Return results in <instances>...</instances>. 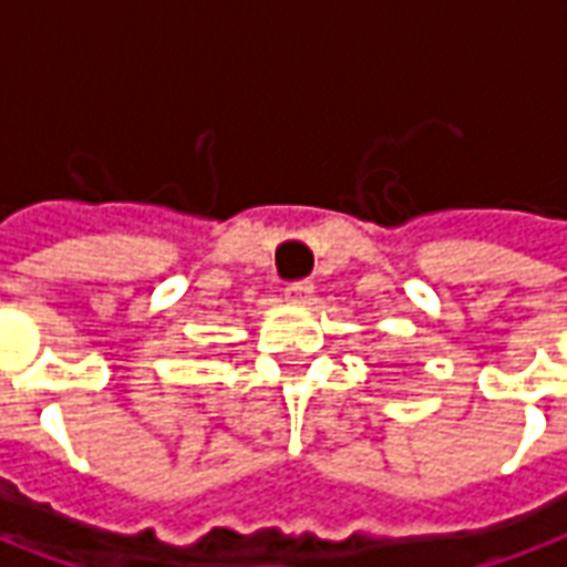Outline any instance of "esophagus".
Segmentation results:
<instances>
[{
  "mask_svg": "<svg viewBox=\"0 0 567 567\" xmlns=\"http://www.w3.org/2000/svg\"><path fill=\"white\" fill-rule=\"evenodd\" d=\"M312 285L309 282H295V285H288L285 288V300L288 303H295V307H307V303H312Z\"/></svg>",
  "mask_w": 567,
  "mask_h": 567,
  "instance_id": "esophagus-1",
  "label": "esophagus"
}]
</instances>
